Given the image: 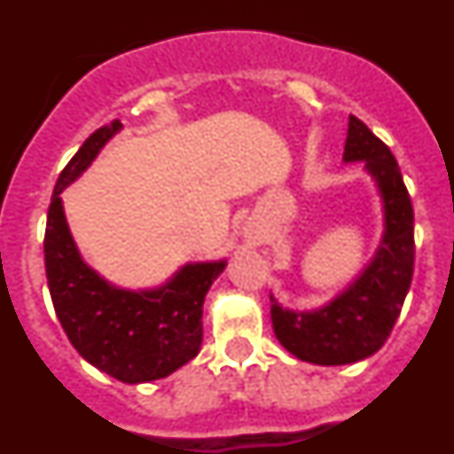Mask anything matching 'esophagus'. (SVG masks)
<instances>
[{
	"label": "esophagus",
	"instance_id": "obj_1",
	"mask_svg": "<svg viewBox=\"0 0 454 454\" xmlns=\"http://www.w3.org/2000/svg\"><path fill=\"white\" fill-rule=\"evenodd\" d=\"M246 239L247 240H259V234L254 230H246Z\"/></svg>",
	"mask_w": 454,
	"mask_h": 454
}]
</instances>
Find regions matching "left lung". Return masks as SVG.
<instances>
[{"label":"left lung","instance_id":"1","mask_svg":"<svg viewBox=\"0 0 454 454\" xmlns=\"http://www.w3.org/2000/svg\"><path fill=\"white\" fill-rule=\"evenodd\" d=\"M343 163H364L382 202L384 231L371 262L330 302L288 309L270 293L277 340L302 362L343 366L375 355L398 320L414 275V208L382 140L359 118L348 120Z\"/></svg>","mask_w":454,"mask_h":454}]
</instances>
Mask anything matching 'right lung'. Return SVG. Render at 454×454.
<instances>
[{"label": "right lung", "instance_id": "obj_1", "mask_svg": "<svg viewBox=\"0 0 454 454\" xmlns=\"http://www.w3.org/2000/svg\"><path fill=\"white\" fill-rule=\"evenodd\" d=\"M122 122L99 127L63 168L54 186L45 230V270L51 302L79 355L120 382L161 380L188 364L202 346V304L227 266L184 263L152 288L115 286L86 263L66 218L61 192L77 182Z\"/></svg>", "mask_w": 454, "mask_h": 454}]
</instances>
